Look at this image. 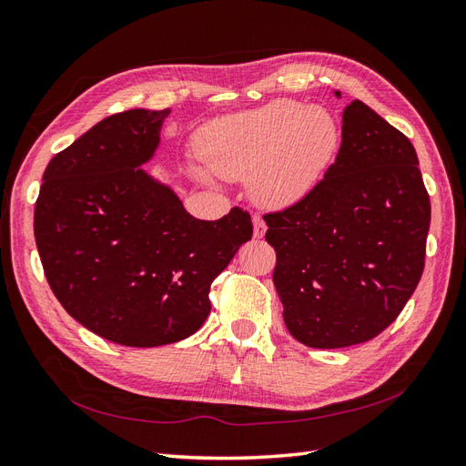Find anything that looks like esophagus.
<instances>
[{
	"label": "esophagus",
	"instance_id": "obj_1",
	"mask_svg": "<svg viewBox=\"0 0 466 466\" xmlns=\"http://www.w3.org/2000/svg\"><path fill=\"white\" fill-rule=\"evenodd\" d=\"M264 233H267V223L262 221V218L257 216V218L253 219V235H255V238H262Z\"/></svg>",
	"mask_w": 466,
	"mask_h": 466
}]
</instances>
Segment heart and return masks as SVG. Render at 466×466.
Listing matches in <instances>:
<instances>
[{"label": "heart", "instance_id": "heart-1", "mask_svg": "<svg viewBox=\"0 0 466 466\" xmlns=\"http://www.w3.org/2000/svg\"><path fill=\"white\" fill-rule=\"evenodd\" d=\"M339 139L341 129L327 109L274 99L206 123L196 135V150L221 178L250 176V194L260 206L286 209L319 184L335 158ZM194 174L208 178L202 168Z\"/></svg>", "mask_w": 466, "mask_h": 466}]
</instances>
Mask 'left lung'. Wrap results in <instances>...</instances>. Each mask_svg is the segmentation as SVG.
<instances>
[{"mask_svg": "<svg viewBox=\"0 0 466 466\" xmlns=\"http://www.w3.org/2000/svg\"><path fill=\"white\" fill-rule=\"evenodd\" d=\"M418 165L408 137L355 99L319 184L299 204L264 216L284 323L299 343L370 341L408 304L431 221Z\"/></svg>", "mask_w": 466, "mask_h": 466, "instance_id": "1", "label": "left lung"}]
</instances>
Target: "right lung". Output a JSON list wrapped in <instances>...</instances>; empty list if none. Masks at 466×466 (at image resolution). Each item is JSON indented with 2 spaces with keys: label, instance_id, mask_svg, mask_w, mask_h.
I'll return each mask as SVG.
<instances>
[{
  "label": "right lung",
  "instance_id": "obj_1",
  "mask_svg": "<svg viewBox=\"0 0 466 466\" xmlns=\"http://www.w3.org/2000/svg\"><path fill=\"white\" fill-rule=\"evenodd\" d=\"M170 109L109 116L53 157L35 204V241L50 290L86 329L125 347L196 333L209 288L253 237L248 211L192 218L141 167Z\"/></svg>",
  "mask_w": 466,
  "mask_h": 466
}]
</instances>
